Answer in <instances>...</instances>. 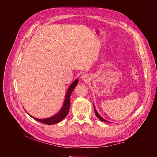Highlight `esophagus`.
Returning <instances> with one entry per match:
<instances>
[{
  "label": "esophagus",
  "mask_w": 157,
  "mask_h": 157,
  "mask_svg": "<svg viewBox=\"0 0 157 157\" xmlns=\"http://www.w3.org/2000/svg\"><path fill=\"white\" fill-rule=\"evenodd\" d=\"M81 78H82V80L87 81V80H88V75H82V77H81Z\"/></svg>",
  "instance_id": "esophagus-1"
}]
</instances>
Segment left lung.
<instances>
[{
  "label": "left lung",
  "mask_w": 157,
  "mask_h": 157,
  "mask_svg": "<svg viewBox=\"0 0 157 157\" xmlns=\"http://www.w3.org/2000/svg\"><path fill=\"white\" fill-rule=\"evenodd\" d=\"M94 109H95V114H96V116H97V117L100 119V120H101V121H103V122H108V121H107L106 120H105L104 119H103L100 115L98 113V112H97V111L96 110V109H95V108L94 107Z\"/></svg>",
  "instance_id": "1"
}]
</instances>
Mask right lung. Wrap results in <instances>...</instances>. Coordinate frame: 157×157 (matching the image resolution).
<instances>
[{
  "instance_id": "1",
  "label": "right lung",
  "mask_w": 157,
  "mask_h": 157,
  "mask_svg": "<svg viewBox=\"0 0 157 157\" xmlns=\"http://www.w3.org/2000/svg\"><path fill=\"white\" fill-rule=\"evenodd\" d=\"M78 83V80L76 79L75 82H73L71 85V86L68 88V90L66 93V99L64 101V105L61 109V110L59 111V112L58 113H57L56 116L52 117H50V118H48V119H39L35 118L31 116H30L32 118H33L35 120L40 122L41 123L47 124V125L54 124H56V123L61 121L62 119H64L67 116V115L69 113V107H70V105H71L70 97H71L72 91L74 90L75 88L76 87Z\"/></svg>"
}]
</instances>
